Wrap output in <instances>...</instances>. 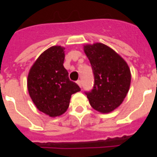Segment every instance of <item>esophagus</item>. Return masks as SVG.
<instances>
[{"instance_id":"34e87169","label":"esophagus","mask_w":157,"mask_h":157,"mask_svg":"<svg viewBox=\"0 0 157 157\" xmlns=\"http://www.w3.org/2000/svg\"><path fill=\"white\" fill-rule=\"evenodd\" d=\"M76 83H77V85H78V86L81 88V86H82V83H81V81H76Z\"/></svg>"}]
</instances>
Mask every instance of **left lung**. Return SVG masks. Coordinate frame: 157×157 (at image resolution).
I'll return each mask as SVG.
<instances>
[{
	"mask_svg": "<svg viewBox=\"0 0 157 157\" xmlns=\"http://www.w3.org/2000/svg\"><path fill=\"white\" fill-rule=\"evenodd\" d=\"M83 49L94 75L93 90L86 93L89 102L96 111L109 113L121 104L129 92L130 69L120 54L103 43L86 44Z\"/></svg>",
	"mask_w": 157,
	"mask_h": 157,
	"instance_id": "left-lung-1",
	"label": "left lung"
}]
</instances>
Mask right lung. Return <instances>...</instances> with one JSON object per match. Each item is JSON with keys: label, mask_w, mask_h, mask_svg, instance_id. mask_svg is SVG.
<instances>
[{"label": "right lung", "mask_w": 157, "mask_h": 157, "mask_svg": "<svg viewBox=\"0 0 157 157\" xmlns=\"http://www.w3.org/2000/svg\"><path fill=\"white\" fill-rule=\"evenodd\" d=\"M65 48L54 45L45 50L30 68L28 90L37 109L50 117H59L69 107L71 94L81 91L70 81L63 67Z\"/></svg>", "instance_id": "add662e5"}]
</instances>
